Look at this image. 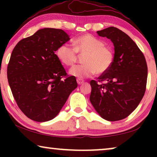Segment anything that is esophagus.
Here are the masks:
<instances>
[{
    "label": "esophagus",
    "instance_id": "1",
    "mask_svg": "<svg viewBox=\"0 0 157 157\" xmlns=\"http://www.w3.org/2000/svg\"><path fill=\"white\" fill-rule=\"evenodd\" d=\"M76 81H77V83H78V84H79V85L82 84V83H83V80H82V79H79V78H77Z\"/></svg>",
    "mask_w": 157,
    "mask_h": 157
}]
</instances>
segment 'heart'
<instances>
[{"label": "heart", "instance_id": "heart-1", "mask_svg": "<svg viewBox=\"0 0 157 157\" xmlns=\"http://www.w3.org/2000/svg\"><path fill=\"white\" fill-rule=\"evenodd\" d=\"M74 48L66 44L58 48L56 56L63 65L72 66L76 63L78 54L84 55L81 66H76L69 71L71 76L79 79L89 78L95 74H102L108 71L114 60L113 50L105 46L102 40L91 35L84 34L75 38Z\"/></svg>", "mask_w": 157, "mask_h": 157}]
</instances>
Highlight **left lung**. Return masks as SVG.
<instances>
[{
	"instance_id": "obj_1",
	"label": "left lung",
	"mask_w": 157,
	"mask_h": 157,
	"mask_svg": "<svg viewBox=\"0 0 157 157\" xmlns=\"http://www.w3.org/2000/svg\"><path fill=\"white\" fill-rule=\"evenodd\" d=\"M97 34L112 41L114 60L110 69L101 75L98 81H90V101L103 119L119 121L136 109L144 95L147 61L134 40L117 28L109 27Z\"/></svg>"
}]
</instances>
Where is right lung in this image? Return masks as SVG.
I'll return each instance as SVG.
<instances>
[{"mask_svg": "<svg viewBox=\"0 0 157 157\" xmlns=\"http://www.w3.org/2000/svg\"><path fill=\"white\" fill-rule=\"evenodd\" d=\"M69 40L63 30L45 28L21 40L12 51L8 83L19 109L33 121L55 118L78 86L55 54Z\"/></svg>", "mask_w": 157, "mask_h": 157, "instance_id": "obj_1", "label": "right lung"}]
</instances>
